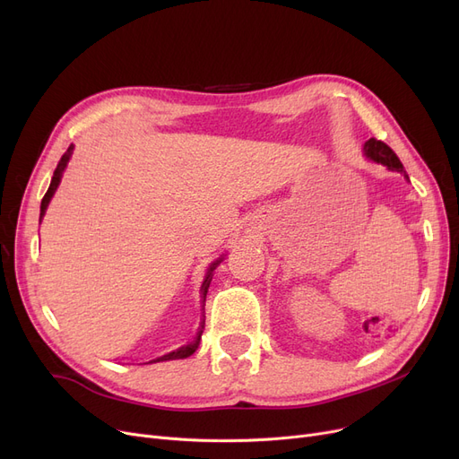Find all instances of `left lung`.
<instances>
[{"instance_id":"1","label":"left lung","mask_w":459,"mask_h":459,"mask_svg":"<svg viewBox=\"0 0 459 459\" xmlns=\"http://www.w3.org/2000/svg\"><path fill=\"white\" fill-rule=\"evenodd\" d=\"M364 153H366V157L371 159V161L381 163V165L388 167L390 170L402 172L409 180V176H407V172H405V169H403V165L400 161V157H397L394 153V150L390 146H386L383 141H377V138H369V141L364 144Z\"/></svg>"}]
</instances>
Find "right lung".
<instances>
[{"instance_id": "1", "label": "right lung", "mask_w": 459, "mask_h": 459, "mask_svg": "<svg viewBox=\"0 0 459 459\" xmlns=\"http://www.w3.org/2000/svg\"><path fill=\"white\" fill-rule=\"evenodd\" d=\"M73 144L67 148V152L62 155V159H59V163H57V167H56V170H54V176H52V182H50V187H48V191L45 193V196H43V201H41V215H39V221H41L43 219V215H45V212H47V206H48V203H50V198L54 196V193H56V189H57V186H59V180H62V174H64V170H65V167H67V163H69V159H71V153H73ZM223 258V256H221ZM221 258H217L215 263H212V266L208 268V272H206V277H204V281H203V287H201V298H203V304L206 302V294H208V287H210V283H212V272L215 270V266L221 263ZM203 309H204V306H203ZM203 330H204V315H203V318H201V326H198V332H196V337H195V342H191V343H187V345H184V347H180V349H176V351H172V352H167V354H163V356H159V358H153V360H150V362H146V364H155V362H167V360H180V358H187V356H191L196 349H198V343H201V335H203Z\"/></svg>"}]
</instances>
